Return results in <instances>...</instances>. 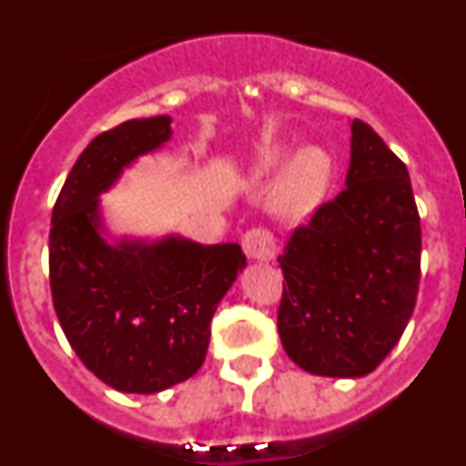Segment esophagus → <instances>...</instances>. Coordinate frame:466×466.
<instances>
[{
	"label": "esophagus",
	"mask_w": 466,
	"mask_h": 466,
	"mask_svg": "<svg viewBox=\"0 0 466 466\" xmlns=\"http://www.w3.org/2000/svg\"><path fill=\"white\" fill-rule=\"evenodd\" d=\"M242 249H245L247 258H252V261H270V258H275L278 245H275L273 233L258 226V228L247 230L245 238H242Z\"/></svg>",
	"instance_id": "1"
}]
</instances>
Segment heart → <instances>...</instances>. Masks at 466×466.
I'll return each instance as SVG.
<instances>
[{"label": "heart", "mask_w": 466, "mask_h": 466, "mask_svg": "<svg viewBox=\"0 0 466 466\" xmlns=\"http://www.w3.org/2000/svg\"><path fill=\"white\" fill-rule=\"evenodd\" d=\"M287 163V151L266 149L258 154L254 163V175L270 177ZM331 184V160L324 151H300L289 166L278 177L270 191V209L284 221H303L310 217L319 205Z\"/></svg>", "instance_id": "1"}]
</instances>
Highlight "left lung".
<instances>
[{
  "label": "left lung",
  "mask_w": 466,
  "mask_h": 466,
  "mask_svg": "<svg viewBox=\"0 0 466 466\" xmlns=\"http://www.w3.org/2000/svg\"><path fill=\"white\" fill-rule=\"evenodd\" d=\"M420 214L406 166L355 118L345 188L291 233L278 331L303 371L371 373L401 339L420 284Z\"/></svg>",
  "instance_id": "left-lung-1"
}]
</instances>
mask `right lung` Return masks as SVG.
Wrapping results in <instances>:
<instances>
[{"instance_id": "add662e5", "label": "right lung", "mask_w": 466, "mask_h": 466, "mask_svg": "<svg viewBox=\"0 0 466 466\" xmlns=\"http://www.w3.org/2000/svg\"><path fill=\"white\" fill-rule=\"evenodd\" d=\"M170 121L133 118L97 135L53 208V308L86 369L118 392H160L203 366L214 310L247 263L236 242L167 236L109 245L100 236V193L170 139Z\"/></svg>"}]
</instances>
